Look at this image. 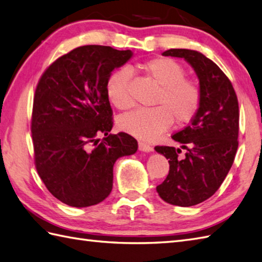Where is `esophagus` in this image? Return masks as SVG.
Segmentation results:
<instances>
[{
  "label": "esophagus",
  "mask_w": 262,
  "mask_h": 262,
  "mask_svg": "<svg viewBox=\"0 0 262 262\" xmlns=\"http://www.w3.org/2000/svg\"><path fill=\"white\" fill-rule=\"evenodd\" d=\"M138 148H140V151H143V152H152L153 151V147L145 142H138Z\"/></svg>",
  "instance_id": "esophagus-1"
}]
</instances>
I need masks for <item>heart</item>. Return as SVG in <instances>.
I'll use <instances>...</instances> for the list:
<instances>
[{
    "instance_id": "obj_1",
    "label": "heart",
    "mask_w": 262,
    "mask_h": 262,
    "mask_svg": "<svg viewBox=\"0 0 262 262\" xmlns=\"http://www.w3.org/2000/svg\"><path fill=\"white\" fill-rule=\"evenodd\" d=\"M137 68L160 86L155 108H141L122 115L118 119L121 130L141 140H153L164 133L174 121L186 125L198 114L202 104V91L196 82L186 79V70L177 60L157 57L138 64ZM130 73L119 69L105 82L109 101L117 109L126 110L133 105L129 92Z\"/></svg>"
}]
</instances>
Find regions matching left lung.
I'll list each match as a JSON object with an SVG mask.
<instances>
[{
	"label": "left lung",
	"mask_w": 262,
	"mask_h": 262,
	"mask_svg": "<svg viewBox=\"0 0 262 262\" xmlns=\"http://www.w3.org/2000/svg\"><path fill=\"white\" fill-rule=\"evenodd\" d=\"M164 56L185 58L199 79L202 104L190 125L172 135L180 148L155 146L169 160L165 180L157 187L159 196L171 205L189 207L205 202L219 190L234 162L238 146L237 97L224 72L202 53L169 49Z\"/></svg>",
	"instance_id": "left-lung-1"
}]
</instances>
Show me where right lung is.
I'll return each instance as SVG.
<instances>
[{
    "mask_svg": "<svg viewBox=\"0 0 262 262\" xmlns=\"http://www.w3.org/2000/svg\"><path fill=\"white\" fill-rule=\"evenodd\" d=\"M132 56L109 46L77 47L49 65L37 84L31 117L35 165L49 192L72 207L107 198L115 162L137 151L134 137L109 134L113 109L105 92L111 72Z\"/></svg>",
    "mask_w": 262,
    "mask_h": 262,
    "instance_id": "obj_1",
    "label": "right lung"
}]
</instances>
